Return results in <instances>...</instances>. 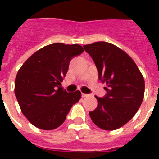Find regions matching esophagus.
Returning <instances> with one entry per match:
<instances>
[{
  "instance_id": "34e87169",
  "label": "esophagus",
  "mask_w": 159,
  "mask_h": 159,
  "mask_svg": "<svg viewBox=\"0 0 159 159\" xmlns=\"http://www.w3.org/2000/svg\"><path fill=\"white\" fill-rule=\"evenodd\" d=\"M89 96V94H86V93H82V97L83 98H86V97Z\"/></svg>"
}]
</instances>
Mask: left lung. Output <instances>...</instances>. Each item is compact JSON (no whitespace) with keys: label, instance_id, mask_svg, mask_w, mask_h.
I'll use <instances>...</instances> for the list:
<instances>
[{"label":"left lung","instance_id":"1","mask_svg":"<svg viewBox=\"0 0 159 159\" xmlns=\"http://www.w3.org/2000/svg\"><path fill=\"white\" fill-rule=\"evenodd\" d=\"M83 48L96 66L99 79L107 86L105 96H95L98 106L89 112L90 117L102 129H117L134 116L142 103L143 76L133 59L117 46L97 42Z\"/></svg>","mask_w":159,"mask_h":159}]
</instances>
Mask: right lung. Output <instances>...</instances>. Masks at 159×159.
<instances>
[{
	"label": "right lung",
	"instance_id": "obj_1",
	"mask_svg": "<svg viewBox=\"0 0 159 159\" xmlns=\"http://www.w3.org/2000/svg\"><path fill=\"white\" fill-rule=\"evenodd\" d=\"M83 51L78 44H50L36 51L19 69L14 84L15 96L23 114L34 126L44 130L57 129L79 101V90L67 93L61 82L70 60Z\"/></svg>",
	"mask_w": 159,
	"mask_h": 159
}]
</instances>
